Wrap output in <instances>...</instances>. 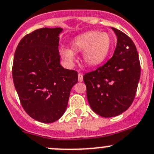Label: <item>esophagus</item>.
I'll list each match as a JSON object with an SVG mask.
<instances>
[{"label":"esophagus","mask_w":154,"mask_h":154,"mask_svg":"<svg viewBox=\"0 0 154 154\" xmlns=\"http://www.w3.org/2000/svg\"><path fill=\"white\" fill-rule=\"evenodd\" d=\"M78 78H79V82H82L83 81V75L82 73H79L78 75Z\"/></svg>","instance_id":"obj_1"}]
</instances>
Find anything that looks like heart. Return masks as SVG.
<instances>
[{
	"label": "heart",
	"instance_id": "obj_1",
	"mask_svg": "<svg viewBox=\"0 0 154 154\" xmlns=\"http://www.w3.org/2000/svg\"><path fill=\"white\" fill-rule=\"evenodd\" d=\"M112 48V40L106 32L89 31L76 36L70 43L71 50L62 48L63 59L68 63L75 60L72 52H82L83 60L88 66H97L105 61Z\"/></svg>",
	"mask_w": 154,
	"mask_h": 154
}]
</instances>
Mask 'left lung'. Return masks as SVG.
<instances>
[{
  "label": "left lung",
  "instance_id": "left-lung-1",
  "mask_svg": "<svg viewBox=\"0 0 154 154\" xmlns=\"http://www.w3.org/2000/svg\"><path fill=\"white\" fill-rule=\"evenodd\" d=\"M112 29L118 38L112 57L83 76L90 106L103 118L118 116L129 109L135 98L141 74L134 42L124 32Z\"/></svg>",
  "mask_w": 154,
  "mask_h": 154
}]
</instances>
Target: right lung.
I'll list each match as a JSON object with an SVG mask.
<instances>
[{
  "instance_id": "1",
  "label": "right lung",
  "mask_w": 154,
  "mask_h": 154,
  "mask_svg": "<svg viewBox=\"0 0 154 154\" xmlns=\"http://www.w3.org/2000/svg\"><path fill=\"white\" fill-rule=\"evenodd\" d=\"M61 27L37 29L19 42L13 64V79L26 113L39 122L53 123L64 114L78 72L60 63Z\"/></svg>"
}]
</instances>
